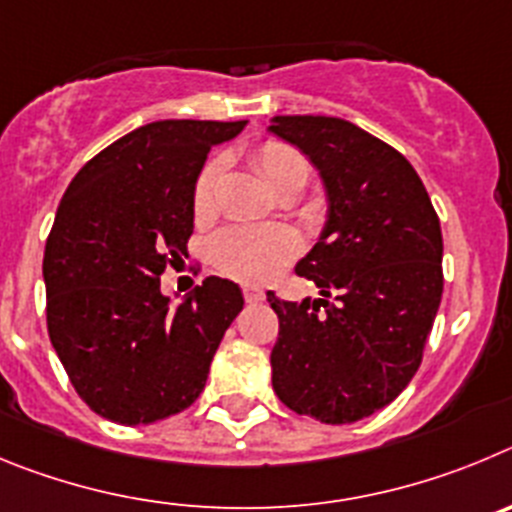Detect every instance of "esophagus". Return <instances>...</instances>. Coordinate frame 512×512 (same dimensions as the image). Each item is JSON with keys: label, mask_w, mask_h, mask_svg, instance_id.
Here are the masks:
<instances>
[{"label": "esophagus", "mask_w": 512, "mask_h": 512, "mask_svg": "<svg viewBox=\"0 0 512 512\" xmlns=\"http://www.w3.org/2000/svg\"><path fill=\"white\" fill-rule=\"evenodd\" d=\"M242 293H245V301L247 303L265 301V290L257 288V285H245V288H242Z\"/></svg>", "instance_id": "34e87169"}]
</instances>
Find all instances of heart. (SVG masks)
<instances>
[{"label": "heart", "mask_w": 512, "mask_h": 512, "mask_svg": "<svg viewBox=\"0 0 512 512\" xmlns=\"http://www.w3.org/2000/svg\"><path fill=\"white\" fill-rule=\"evenodd\" d=\"M252 165L273 191L298 193L311 176L306 155L288 142L265 140L252 150ZM224 176V160L211 158L201 168L193 186V214L199 219L211 216L216 206V191ZM301 252V237L290 227H255L234 224L211 239V260L224 275L245 283H265L278 275Z\"/></svg>", "instance_id": "b5f03b06"}]
</instances>
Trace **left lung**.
<instances>
[{
    "mask_svg": "<svg viewBox=\"0 0 512 512\" xmlns=\"http://www.w3.org/2000/svg\"><path fill=\"white\" fill-rule=\"evenodd\" d=\"M267 130L319 168L329 201L296 265L324 298L267 290L280 321L273 390L298 416L354 423L393 403L421 365L444 290L439 216L413 165L357 124L306 114Z\"/></svg>",
    "mask_w": 512,
    "mask_h": 512,
    "instance_id": "obj_1",
    "label": "left lung"
}]
</instances>
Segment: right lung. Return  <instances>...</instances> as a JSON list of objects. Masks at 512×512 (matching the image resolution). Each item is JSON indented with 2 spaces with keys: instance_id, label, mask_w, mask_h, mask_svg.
Segmentation results:
<instances>
[{
  "instance_id": "1",
  "label": "right lung",
  "mask_w": 512,
  "mask_h": 512,
  "mask_svg": "<svg viewBox=\"0 0 512 512\" xmlns=\"http://www.w3.org/2000/svg\"><path fill=\"white\" fill-rule=\"evenodd\" d=\"M242 122L163 119L78 170L45 242L48 334L91 411L155 423L199 398L211 359L245 306L237 283L206 278L178 308L160 275L193 234V186L214 145Z\"/></svg>"
}]
</instances>
